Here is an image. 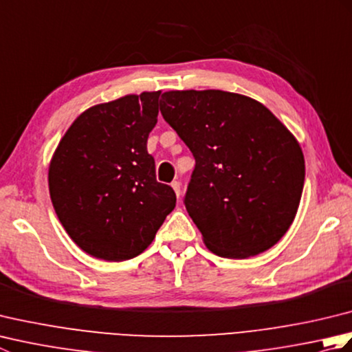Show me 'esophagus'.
Returning a JSON list of instances; mask_svg holds the SVG:
<instances>
[{
	"label": "esophagus",
	"mask_w": 352,
	"mask_h": 352,
	"mask_svg": "<svg viewBox=\"0 0 352 352\" xmlns=\"http://www.w3.org/2000/svg\"><path fill=\"white\" fill-rule=\"evenodd\" d=\"M170 186H172V189L175 190L177 197L180 198V195H182V184H180V182H172V183H170Z\"/></svg>",
	"instance_id": "34e87169"
}]
</instances>
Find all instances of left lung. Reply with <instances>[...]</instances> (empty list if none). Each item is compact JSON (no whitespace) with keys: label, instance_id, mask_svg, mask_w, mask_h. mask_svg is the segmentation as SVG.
<instances>
[{"label":"left lung","instance_id":"1","mask_svg":"<svg viewBox=\"0 0 352 352\" xmlns=\"http://www.w3.org/2000/svg\"><path fill=\"white\" fill-rule=\"evenodd\" d=\"M164 121L195 157L183 203L212 252L246 258L286 234L304 188V155L263 104L223 91H172Z\"/></svg>","mask_w":352,"mask_h":352}]
</instances>
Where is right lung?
Listing matches in <instances>:
<instances>
[{
    "mask_svg": "<svg viewBox=\"0 0 352 352\" xmlns=\"http://www.w3.org/2000/svg\"><path fill=\"white\" fill-rule=\"evenodd\" d=\"M160 92L94 106L66 131L48 172L50 195L66 233L96 258L139 256L174 210L170 186L155 178L146 142Z\"/></svg>",
    "mask_w": 352,
    "mask_h": 352,
    "instance_id": "right-lung-1",
    "label": "right lung"
}]
</instances>
